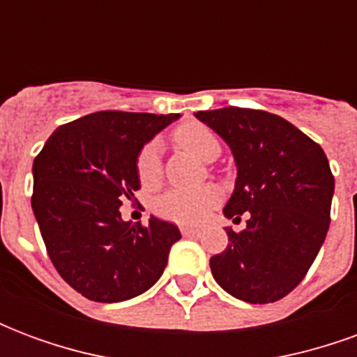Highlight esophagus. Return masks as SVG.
I'll list each match as a JSON object with an SVG mask.
<instances>
[{
    "instance_id": "34e87169",
    "label": "esophagus",
    "mask_w": 357,
    "mask_h": 357,
    "mask_svg": "<svg viewBox=\"0 0 357 357\" xmlns=\"http://www.w3.org/2000/svg\"><path fill=\"white\" fill-rule=\"evenodd\" d=\"M181 233L185 237H199L201 235V229H195V227H181Z\"/></svg>"
}]
</instances>
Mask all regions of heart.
Masks as SVG:
<instances>
[{"label":"heart","instance_id":"obj_1","mask_svg":"<svg viewBox=\"0 0 357 357\" xmlns=\"http://www.w3.org/2000/svg\"><path fill=\"white\" fill-rule=\"evenodd\" d=\"M174 141L201 160H214L220 155V139L208 126L201 122H183L174 130ZM135 174L143 187H155L162 178L158 160V145L149 141L135 156ZM222 201L216 187L204 185L199 189H170L155 201L156 216L183 225L202 224Z\"/></svg>","mask_w":357,"mask_h":357}]
</instances>
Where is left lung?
Here are the masks:
<instances>
[{"mask_svg": "<svg viewBox=\"0 0 357 357\" xmlns=\"http://www.w3.org/2000/svg\"><path fill=\"white\" fill-rule=\"evenodd\" d=\"M231 147L237 183L224 214L241 222L229 245L210 258L218 284L235 298L269 304L306 277L331 222L335 178L323 149L284 118L256 109L199 110Z\"/></svg>", "mask_w": 357, "mask_h": 357, "instance_id": "1", "label": "left lung"}]
</instances>
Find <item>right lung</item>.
I'll return each mask as SVG.
<instances>
[{"label":"right lung","mask_w":357,"mask_h":357,"mask_svg":"<svg viewBox=\"0 0 357 357\" xmlns=\"http://www.w3.org/2000/svg\"><path fill=\"white\" fill-rule=\"evenodd\" d=\"M178 114L99 110L63 124L34 160L32 210L59 275L93 302L151 289L181 233L170 222H122L139 189L135 156Z\"/></svg>","instance_id":"add662e5"}]
</instances>
